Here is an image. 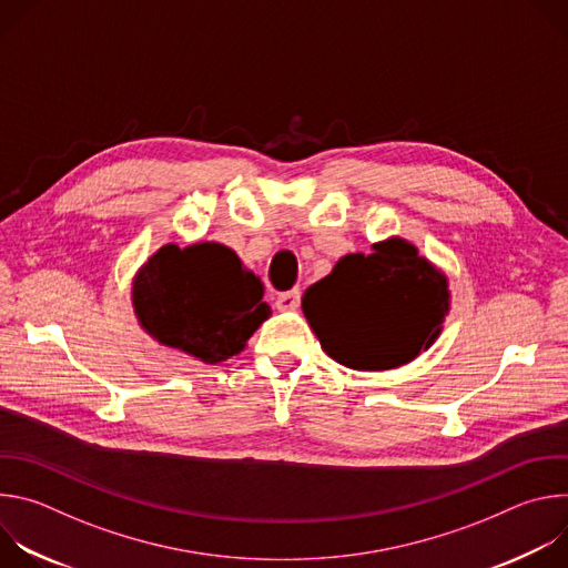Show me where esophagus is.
<instances>
[{"label": "esophagus", "mask_w": 568, "mask_h": 568, "mask_svg": "<svg viewBox=\"0 0 568 568\" xmlns=\"http://www.w3.org/2000/svg\"><path fill=\"white\" fill-rule=\"evenodd\" d=\"M301 303V292L298 290H290V292H283L278 298H276V307L281 312L285 310H296Z\"/></svg>", "instance_id": "obj_1"}]
</instances>
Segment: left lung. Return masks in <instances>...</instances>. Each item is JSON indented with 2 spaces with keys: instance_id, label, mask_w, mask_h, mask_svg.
Wrapping results in <instances>:
<instances>
[{
  "instance_id": "left-lung-1",
  "label": "left lung",
  "mask_w": 568,
  "mask_h": 568,
  "mask_svg": "<svg viewBox=\"0 0 568 568\" xmlns=\"http://www.w3.org/2000/svg\"><path fill=\"white\" fill-rule=\"evenodd\" d=\"M303 314L321 348L355 371L414 362L443 333L452 307L447 274L412 240L390 235L371 254H346L310 285Z\"/></svg>"
}]
</instances>
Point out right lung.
Instances as JSON below:
<instances>
[{
    "mask_svg": "<svg viewBox=\"0 0 568 568\" xmlns=\"http://www.w3.org/2000/svg\"><path fill=\"white\" fill-rule=\"evenodd\" d=\"M263 281L220 242L161 245L134 274V316L156 344L202 364H222L247 348L270 318Z\"/></svg>",
    "mask_w": 568,
    "mask_h": 568,
    "instance_id": "1",
    "label": "right lung"
}]
</instances>
